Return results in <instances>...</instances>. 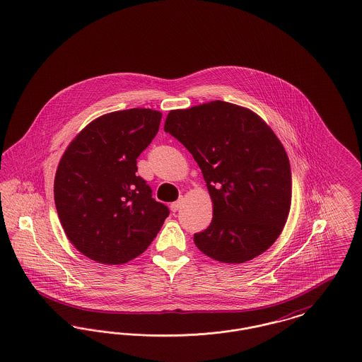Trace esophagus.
I'll return each instance as SVG.
<instances>
[{"label": "esophagus", "mask_w": 362, "mask_h": 362, "mask_svg": "<svg viewBox=\"0 0 362 362\" xmlns=\"http://www.w3.org/2000/svg\"><path fill=\"white\" fill-rule=\"evenodd\" d=\"M183 202H185V198L180 197L176 202L171 204V210H173V211H177L180 207L183 206Z\"/></svg>", "instance_id": "1"}]
</instances>
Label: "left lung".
I'll return each mask as SVG.
<instances>
[{"mask_svg":"<svg viewBox=\"0 0 362 362\" xmlns=\"http://www.w3.org/2000/svg\"><path fill=\"white\" fill-rule=\"evenodd\" d=\"M164 130L198 163L213 218L194 243L209 258L244 263L269 250L286 224L292 173L284 145L254 111L223 100L173 110Z\"/></svg>","mask_w":362,"mask_h":362,"instance_id":"obj_1","label":"left lung"}]
</instances>
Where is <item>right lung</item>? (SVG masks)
Returning a JSON list of instances; mask_svg holds the SVG:
<instances>
[{"label":"right lung","instance_id":"right-lung-1","mask_svg":"<svg viewBox=\"0 0 362 362\" xmlns=\"http://www.w3.org/2000/svg\"><path fill=\"white\" fill-rule=\"evenodd\" d=\"M163 114L114 111L88 123L61 157L54 201L70 243L86 258L122 264L139 257L170 214L136 175L137 157L155 138Z\"/></svg>","mask_w":362,"mask_h":362}]
</instances>
